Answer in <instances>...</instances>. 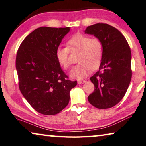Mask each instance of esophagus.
Returning <instances> with one entry per match:
<instances>
[{"instance_id":"esophagus-1","label":"esophagus","mask_w":146,"mask_h":146,"mask_svg":"<svg viewBox=\"0 0 146 146\" xmlns=\"http://www.w3.org/2000/svg\"><path fill=\"white\" fill-rule=\"evenodd\" d=\"M86 82H87L86 80H79V81H78V84H82V83H86Z\"/></svg>"}]
</instances>
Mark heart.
Returning <instances> with one entry per match:
<instances>
[{"label": "heart", "mask_w": 146, "mask_h": 146, "mask_svg": "<svg viewBox=\"0 0 146 146\" xmlns=\"http://www.w3.org/2000/svg\"><path fill=\"white\" fill-rule=\"evenodd\" d=\"M80 51L77 61L78 64L72 68V78L81 80L89 74L90 69L99 67L103 57V44L98 38H90L88 35L76 34L67 42V47L59 46L56 49L57 61L62 68L67 70L70 67L69 51Z\"/></svg>", "instance_id": "heart-1"}]
</instances>
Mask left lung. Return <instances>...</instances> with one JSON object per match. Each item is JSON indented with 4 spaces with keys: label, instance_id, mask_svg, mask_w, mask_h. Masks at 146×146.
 <instances>
[{
    "label": "left lung",
    "instance_id": "8db88e82",
    "mask_svg": "<svg viewBox=\"0 0 146 146\" xmlns=\"http://www.w3.org/2000/svg\"><path fill=\"white\" fill-rule=\"evenodd\" d=\"M85 33L94 35L103 44L99 70L90 78L94 90L88 100L96 108H111L121 101L129 85L132 76L130 47L122 33L107 24L88 26Z\"/></svg>",
    "mask_w": 146,
    "mask_h": 146
}]
</instances>
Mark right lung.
Listing matches in <instances>:
<instances>
[{"mask_svg":"<svg viewBox=\"0 0 146 146\" xmlns=\"http://www.w3.org/2000/svg\"><path fill=\"white\" fill-rule=\"evenodd\" d=\"M70 27L38 28L23 40L16 56L21 93L35 111L54 115L68 104L76 81L68 80L56 56V49Z\"/></svg>","mask_w":146,"mask_h":146,"instance_id":"obj_1","label":"right lung"}]
</instances>
